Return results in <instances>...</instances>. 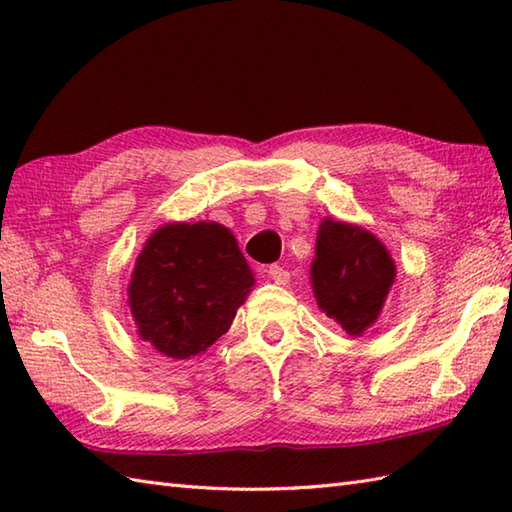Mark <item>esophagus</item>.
I'll list each match as a JSON object with an SVG mask.
<instances>
[{
  "mask_svg": "<svg viewBox=\"0 0 512 512\" xmlns=\"http://www.w3.org/2000/svg\"><path fill=\"white\" fill-rule=\"evenodd\" d=\"M268 277L273 279L275 284H279V286H286L288 281H290V273H288V270H284V268L277 266V264L268 268Z\"/></svg>",
  "mask_w": 512,
  "mask_h": 512,
  "instance_id": "1",
  "label": "esophagus"
}]
</instances>
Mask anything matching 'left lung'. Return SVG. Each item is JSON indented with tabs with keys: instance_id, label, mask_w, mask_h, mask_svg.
I'll list each match as a JSON object with an SVG mask.
<instances>
[{
	"instance_id": "8db88e82",
	"label": "left lung",
	"mask_w": 512,
	"mask_h": 512,
	"mask_svg": "<svg viewBox=\"0 0 512 512\" xmlns=\"http://www.w3.org/2000/svg\"><path fill=\"white\" fill-rule=\"evenodd\" d=\"M396 281L387 246L367 228L325 217L317 231L310 284L317 306L350 336L372 328Z\"/></svg>"
}]
</instances>
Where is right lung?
Returning <instances> with one entry per match:
<instances>
[{
	"mask_svg": "<svg viewBox=\"0 0 512 512\" xmlns=\"http://www.w3.org/2000/svg\"><path fill=\"white\" fill-rule=\"evenodd\" d=\"M253 286V270L226 226L171 222L140 250L127 303L140 339L184 361L228 332Z\"/></svg>",
	"mask_w": 512,
	"mask_h": 512,
	"instance_id": "add662e5",
	"label": "right lung"
}]
</instances>
